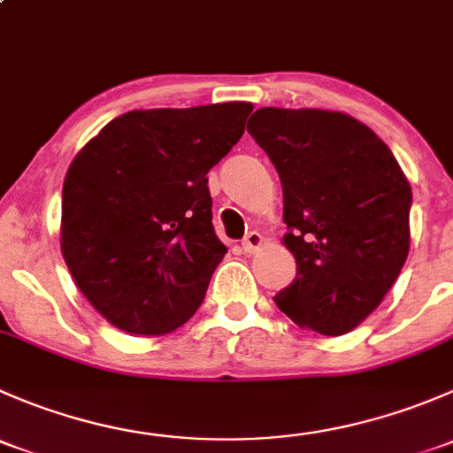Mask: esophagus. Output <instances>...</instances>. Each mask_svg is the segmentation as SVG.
Here are the masks:
<instances>
[{
	"mask_svg": "<svg viewBox=\"0 0 453 453\" xmlns=\"http://www.w3.org/2000/svg\"><path fill=\"white\" fill-rule=\"evenodd\" d=\"M263 245V234L260 232H250L243 241H241V248H243L245 254H256Z\"/></svg>",
	"mask_w": 453,
	"mask_h": 453,
	"instance_id": "esophagus-1",
	"label": "esophagus"
}]
</instances>
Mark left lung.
I'll use <instances>...</instances> for the list:
<instances>
[{"mask_svg":"<svg viewBox=\"0 0 453 453\" xmlns=\"http://www.w3.org/2000/svg\"><path fill=\"white\" fill-rule=\"evenodd\" d=\"M248 131L280 175L282 243L298 265L273 303L304 331L344 335L381 304L408 258V177L349 113L263 107Z\"/></svg>","mask_w":453,"mask_h":453,"instance_id":"8db88e82","label":"left lung"}]
</instances>
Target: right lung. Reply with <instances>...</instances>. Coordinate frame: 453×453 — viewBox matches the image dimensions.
I'll return each instance as SVG.
<instances>
[{
  "label": "right lung",
  "instance_id": "1",
  "mask_svg": "<svg viewBox=\"0 0 453 453\" xmlns=\"http://www.w3.org/2000/svg\"><path fill=\"white\" fill-rule=\"evenodd\" d=\"M252 109L219 103L122 113L72 159L61 254L109 324L166 335L203 303L226 256L205 175L241 140Z\"/></svg>",
  "mask_w": 453,
  "mask_h": 453
}]
</instances>
